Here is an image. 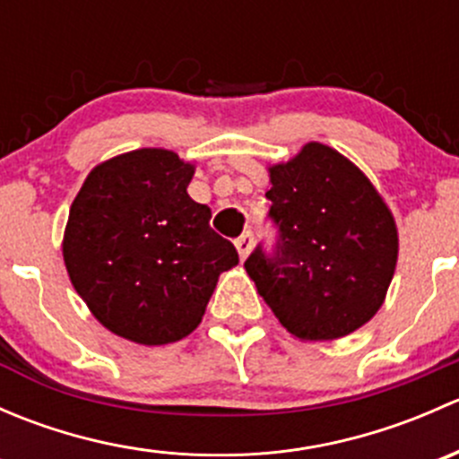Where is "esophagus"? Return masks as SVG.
I'll return each mask as SVG.
<instances>
[{"label":"esophagus","mask_w":459,"mask_h":459,"mask_svg":"<svg viewBox=\"0 0 459 459\" xmlns=\"http://www.w3.org/2000/svg\"><path fill=\"white\" fill-rule=\"evenodd\" d=\"M235 248H238L239 257H242V259L248 257V253H251V248H253V233H251V230H247V233H242L238 239H235Z\"/></svg>","instance_id":"1"}]
</instances>
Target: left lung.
<instances>
[{"instance_id": "left-lung-1", "label": "left lung", "mask_w": 459, "mask_h": 459, "mask_svg": "<svg viewBox=\"0 0 459 459\" xmlns=\"http://www.w3.org/2000/svg\"><path fill=\"white\" fill-rule=\"evenodd\" d=\"M273 257L255 248L244 262L281 326L302 342L337 340L371 319L395 273V217L371 179L342 152L304 143L268 166Z\"/></svg>"}]
</instances>
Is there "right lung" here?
<instances>
[{"mask_svg":"<svg viewBox=\"0 0 459 459\" xmlns=\"http://www.w3.org/2000/svg\"><path fill=\"white\" fill-rule=\"evenodd\" d=\"M195 164L166 148L101 161L73 200L64 264L101 326L143 346L191 335L224 271L239 262L186 193Z\"/></svg>","mask_w":459,"mask_h":459,"instance_id":"1","label":"right lung"}]
</instances>
